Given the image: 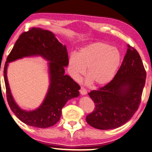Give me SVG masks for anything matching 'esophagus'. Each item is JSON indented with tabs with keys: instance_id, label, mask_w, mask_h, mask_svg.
<instances>
[{
	"instance_id": "34e87169",
	"label": "esophagus",
	"mask_w": 152,
	"mask_h": 152,
	"mask_svg": "<svg viewBox=\"0 0 152 152\" xmlns=\"http://www.w3.org/2000/svg\"><path fill=\"white\" fill-rule=\"evenodd\" d=\"M80 92L82 96H85V95L87 94V90H86L84 88H81V89L80 90Z\"/></svg>"
}]
</instances>
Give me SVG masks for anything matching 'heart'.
Masks as SVG:
<instances>
[{
	"mask_svg": "<svg viewBox=\"0 0 152 152\" xmlns=\"http://www.w3.org/2000/svg\"><path fill=\"white\" fill-rule=\"evenodd\" d=\"M121 61V53L117 48L103 42H95L82 47L77 54L70 55L68 70L74 79L78 80L87 68V82L93 83L96 87H103L115 78Z\"/></svg>",
	"mask_w": 152,
	"mask_h": 152,
	"instance_id": "1",
	"label": "heart"
}]
</instances>
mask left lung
I'll return each mask as SVG.
<instances>
[{"mask_svg": "<svg viewBox=\"0 0 152 152\" xmlns=\"http://www.w3.org/2000/svg\"><path fill=\"white\" fill-rule=\"evenodd\" d=\"M123 63L112 81L88 94L96 105L86 117L92 127L115 129L126 123L138 109L146 72L139 53L127 45Z\"/></svg>", "mask_w": 152, "mask_h": 152, "instance_id": "left-lung-1", "label": "left lung"}]
</instances>
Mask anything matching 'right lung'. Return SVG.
Instances as JSON below:
<instances>
[{
    "label": "right lung",
    "instance_id": "1",
    "mask_svg": "<svg viewBox=\"0 0 152 152\" xmlns=\"http://www.w3.org/2000/svg\"><path fill=\"white\" fill-rule=\"evenodd\" d=\"M39 56L48 61L50 86L40 106L27 111L19 107L11 95L7 78L9 62L24 57ZM68 65L66 45H63L51 31L33 28L23 33L8 56L4 68V78L8 105L19 119L29 126L45 129L60 120L62 109L68 100L79 96L80 86L64 74Z\"/></svg>",
    "mask_w": 152,
    "mask_h": 152
}]
</instances>
